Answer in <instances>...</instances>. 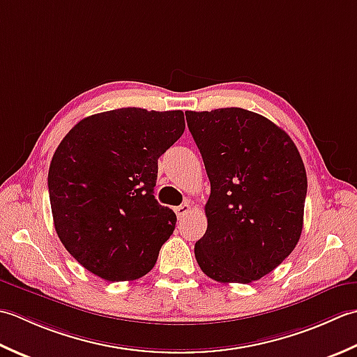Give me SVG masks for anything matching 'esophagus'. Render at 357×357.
I'll use <instances>...</instances> for the list:
<instances>
[{
    "mask_svg": "<svg viewBox=\"0 0 357 357\" xmlns=\"http://www.w3.org/2000/svg\"><path fill=\"white\" fill-rule=\"evenodd\" d=\"M174 211H176V214H177L178 219H183V217L189 213V211H191V206H189V203H183V205L177 206Z\"/></svg>",
    "mask_w": 357,
    "mask_h": 357,
    "instance_id": "1",
    "label": "esophagus"
}]
</instances>
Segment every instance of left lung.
Returning a JSON list of instances; mask_svg holds the SVG:
<instances>
[{
    "label": "left lung",
    "mask_w": 357,
    "mask_h": 357,
    "mask_svg": "<svg viewBox=\"0 0 357 357\" xmlns=\"http://www.w3.org/2000/svg\"><path fill=\"white\" fill-rule=\"evenodd\" d=\"M211 181L208 228L194 246L200 270L222 283L271 273L299 242L307 172L294 142L242 107L186 111Z\"/></svg>",
    "instance_id": "8db88e82"
}]
</instances>
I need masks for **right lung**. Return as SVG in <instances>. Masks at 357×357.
Here are the masks:
<instances>
[{
    "label": "right lung",
    "mask_w": 357,
    "mask_h": 357,
    "mask_svg": "<svg viewBox=\"0 0 357 357\" xmlns=\"http://www.w3.org/2000/svg\"><path fill=\"white\" fill-rule=\"evenodd\" d=\"M185 130L181 111L121 107L86 117L58 144L47 176L54 225L64 248L109 282L154 268L177 217L158 205V157Z\"/></svg>",
    "instance_id": "right-lung-1"
}]
</instances>
